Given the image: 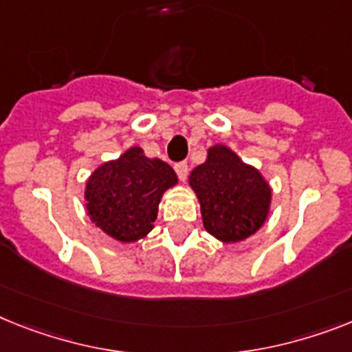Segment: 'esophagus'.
Returning a JSON list of instances; mask_svg holds the SVG:
<instances>
[{"mask_svg":"<svg viewBox=\"0 0 352 352\" xmlns=\"http://www.w3.org/2000/svg\"><path fill=\"white\" fill-rule=\"evenodd\" d=\"M175 171L181 181H186V177H188V162H177Z\"/></svg>","mask_w":352,"mask_h":352,"instance_id":"34e87169","label":"esophagus"}]
</instances>
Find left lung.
Masks as SVG:
<instances>
[{"label": "left lung", "instance_id": "left-lung-1", "mask_svg": "<svg viewBox=\"0 0 352 352\" xmlns=\"http://www.w3.org/2000/svg\"><path fill=\"white\" fill-rule=\"evenodd\" d=\"M206 231L221 243H238L261 229L270 214L272 188L258 168L241 161L227 144L208 148L190 173Z\"/></svg>", "mask_w": 352, "mask_h": 352}]
</instances>
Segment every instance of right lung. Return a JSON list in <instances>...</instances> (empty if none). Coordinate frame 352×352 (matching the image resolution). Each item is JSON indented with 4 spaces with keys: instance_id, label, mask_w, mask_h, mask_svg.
<instances>
[{
    "instance_id": "add662e5",
    "label": "right lung",
    "mask_w": 352,
    "mask_h": 352,
    "mask_svg": "<svg viewBox=\"0 0 352 352\" xmlns=\"http://www.w3.org/2000/svg\"><path fill=\"white\" fill-rule=\"evenodd\" d=\"M177 182L168 162L131 146L91 173L84 190L85 211L112 240L134 243L152 231L162 195Z\"/></svg>"
}]
</instances>
